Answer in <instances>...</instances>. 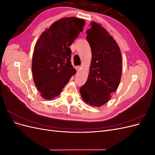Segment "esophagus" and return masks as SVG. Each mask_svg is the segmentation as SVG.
Masks as SVG:
<instances>
[{"label": "esophagus", "instance_id": "1", "mask_svg": "<svg viewBox=\"0 0 155 155\" xmlns=\"http://www.w3.org/2000/svg\"><path fill=\"white\" fill-rule=\"evenodd\" d=\"M81 68H82V67H81V66H78V67H76V70H78V71H79V70H80Z\"/></svg>", "mask_w": 155, "mask_h": 155}]
</instances>
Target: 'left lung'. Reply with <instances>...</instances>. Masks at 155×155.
Segmentation results:
<instances>
[{
  "label": "left lung",
  "mask_w": 155,
  "mask_h": 155,
  "mask_svg": "<svg viewBox=\"0 0 155 155\" xmlns=\"http://www.w3.org/2000/svg\"><path fill=\"white\" fill-rule=\"evenodd\" d=\"M87 30L92 59L86 83L79 92L83 101L100 107L118 88L122 73V58L118 45L104 27L92 21Z\"/></svg>",
  "instance_id": "8db88e82"
}]
</instances>
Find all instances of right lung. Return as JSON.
<instances>
[{"label":"right lung","mask_w":155,"mask_h":155,"mask_svg":"<svg viewBox=\"0 0 155 155\" xmlns=\"http://www.w3.org/2000/svg\"><path fill=\"white\" fill-rule=\"evenodd\" d=\"M85 21L64 17L54 22L40 35L32 58V74L35 86L44 99L58 96L76 74L70 61L72 44L83 31Z\"/></svg>","instance_id":"right-lung-1"}]
</instances>
